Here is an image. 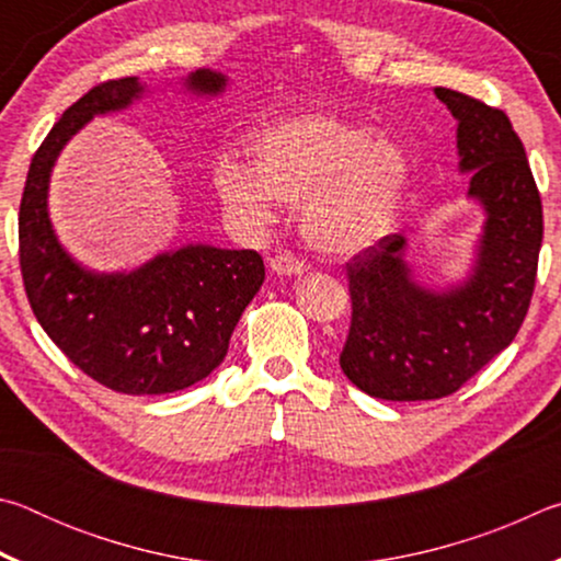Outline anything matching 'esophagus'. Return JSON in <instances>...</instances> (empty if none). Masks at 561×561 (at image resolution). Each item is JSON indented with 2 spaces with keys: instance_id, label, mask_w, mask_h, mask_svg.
I'll return each instance as SVG.
<instances>
[{
  "instance_id": "34e87169",
  "label": "esophagus",
  "mask_w": 561,
  "mask_h": 561,
  "mask_svg": "<svg viewBox=\"0 0 561 561\" xmlns=\"http://www.w3.org/2000/svg\"><path fill=\"white\" fill-rule=\"evenodd\" d=\"M270 270L279 274V277H297V274L304 272V264L297 257H291V254H274L270 260Z\"/></svg>"
}]
</instances>
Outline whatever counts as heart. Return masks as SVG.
I'll use <instances>...</instances> for the list:
<instances>
[{
	"label": "heart",
	"instance_id": "heart-1",
	"mask_svg": "<svg viewBox=\"0 0 561 561\" xmlns=\"http://www.w3.org/2000/svg\"><path fill=\"white\" fill-rule=\"evenodd\" d=\"M247 165L215 170L222 201L254 222L275 203L299 205L301 234L331 257H351L391 232L411 178L405 150L360 123L336 116L289 118L254 133Z\"/></svg>",
	"mask_w": 561,
	"mask_h": 561
}]
</instances>
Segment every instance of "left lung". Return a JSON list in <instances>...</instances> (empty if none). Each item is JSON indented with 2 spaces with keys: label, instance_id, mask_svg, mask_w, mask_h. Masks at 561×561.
<instances>
[{
  "label": "left lung",
  "instance_id": "1",
  "mask_svg": "<svg viewBox=\"0 0 561 561\" xmlns=\"http://www.w3.org/2000/svg\"><path fill=\"white\" fill-rule=\"evenodd\" d=\"M458 121L460 173L485 210L474 262L460 284L428 289L405 262V237L386 234L346 264L351 327L339 364L383 401L458 391L512 344L527 317L542 247V201L525 146L500 108L435 89Z\"/></svg>",
  "mask_w": 561,
  "mask_h": 561
}]
</instances>
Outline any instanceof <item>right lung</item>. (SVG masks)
Wrapping results in <instances>:
<instances>
[{"instance_id": "right-lung-1", "label": "right lung", "mask_w": 561, "mask_h": 561, "mask_svg": "<svg viewBox=\"0 0 561 561\" xmlns=\"http://www.w3.org/2000/svg\"><path fill=\"white\" fill-rule=\"evenodd\" d=\"M197 96L227 89L222 73L183 81ZM146 93L138 76L106 81L64 111L36 150L19 205V264L32 311L73 366L111 391L160 396L203 381L222 364L247 304L264 282L254 250L185 244L133 272H93L64 250L49 220V180L64 146L93 116Z\"/></svg>"}]
</instances>
